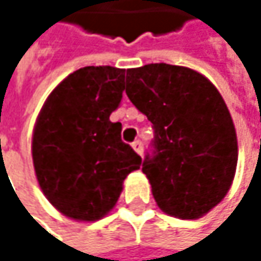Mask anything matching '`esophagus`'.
<instances>
[{"mask_svg": "<svg viewBox=\"0 0 261 261\" xmlns=\"http://www.w3.org/2000/svg\"><path fill=\"white\" fill-rule=\"evenodd\" d=\"M132 147H133V150H135L138 154L142 156V142H141V141H135V142L132 144Z\"/></svg>", "mask_w": 261, "mask_h": 261, "instance_id": "1", "label": "esophagus"}]
</instances>
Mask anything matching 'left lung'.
Returning <instances> with one entry per match:
<instances>
[{
	"instance_id": "obj_1",
	"label": "left lung",
	"mask_w": 261,
	"mask_h": 261,
	"mask_svg": "<svg viewBox=\"0 0 261 261\" xmlns=\"http://www.w3.org/2000/svg\"><path fill=\"white\" fill-rule=\"evenodd\" d=\"M125 92L153 123L147 175L161 211L181 220L206 215L229 192L238 161L230 113L211 80L167 63L126 69Z\"/></svg>"
}]
</instances>
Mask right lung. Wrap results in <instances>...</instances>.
Wrapping results in <instances>:
<instances>
[{
	"mask_svg": "<svg viewBox=\"0 0 261 261\" xmlns=\"http://www.w3.org/2000/svg\"><path fill=\"white\" fill-rule=\"evenodd\" d=\"M125 69L85 66L46 99L32 136V159L44 196L75 221H97L114 206L141 156L122 142L110 116L122 100Z\"/></svg>",
	"mask_w": 261,
	"mask_h": 261,
	"instance_id": "add662e5",
	"label": "right lung"
}]
</instances>
